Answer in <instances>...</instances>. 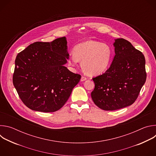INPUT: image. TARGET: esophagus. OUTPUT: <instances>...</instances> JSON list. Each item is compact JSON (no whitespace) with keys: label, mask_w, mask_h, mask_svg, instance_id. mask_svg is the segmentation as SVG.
<instances>
[{"label":"esophagus","mask_w":156,"mask_h":156,"mask_svg":"<svg viewBox=\"0 0 156 156\" xmlns=\"http://www.w3.org/2000/svg\"><path fill=\"white\" fill-rule=\"evenodd\" d=\"M86 79H87V78H86L85 76H81V81H84L86 80Z\"/></svg>","instance_id":"esophagus-1"}]
</instances>
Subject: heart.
<instances>
[{"label": "heart", "mask_w": 156, "mask_h": 156, "mask_svg": "<svg viewBox=\"0 0 156 156\" xmlns=\"http://www.w3.org/2000/svg\"><path fill=\"white\" fill-rule=\"evenodd\" d=\"M73 54L69 58L71 66H76L81 62L83 70L90 75H100L105 72L112 58V49L106 43L88 40L75 47Z\"/></svg>", "instance_id": "1"}]
</instances>
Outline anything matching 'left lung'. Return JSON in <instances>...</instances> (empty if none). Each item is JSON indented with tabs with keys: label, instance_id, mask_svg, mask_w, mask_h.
I'll return each instance as SVG.
<instances>
[{
	"label": "left lung",
	"instance_id": "8db88e82",
	"mask_svg": "<svg viewBox=\"0 0 156 156\" xmlns=\"http://www.w3.org/2000/svg\"><path fill=\"white\" fill-rule=\"evenodd\" d=\"M114 46L115 55L110 67L93 78L95 87L92 99L104 110H115L134 103L146 80L142 52L123 38L115 39Z\"/></svg>",
	"mask_w": 156,
	"mask_h": 156
}]
</instances>
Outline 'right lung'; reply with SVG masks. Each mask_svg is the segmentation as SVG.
<instances>
[{
  "instance_id": "obj_1",
  "label": "right lung",
  "mask_w": 156,
  "mask_h": 156,
  "mask_svg": "<svg viewBox=\"0 0 156 156\" xmlns=\"http://www.w3.org/2000/svg\"><path fill=\"white\" fill-rule=\"evenodd\" d=\"M69 58L65 37L34 42L18 54L13 83L26 106L48 113L64 105L81 79L64 66Z\"/></svg>"
}]
</instances>
